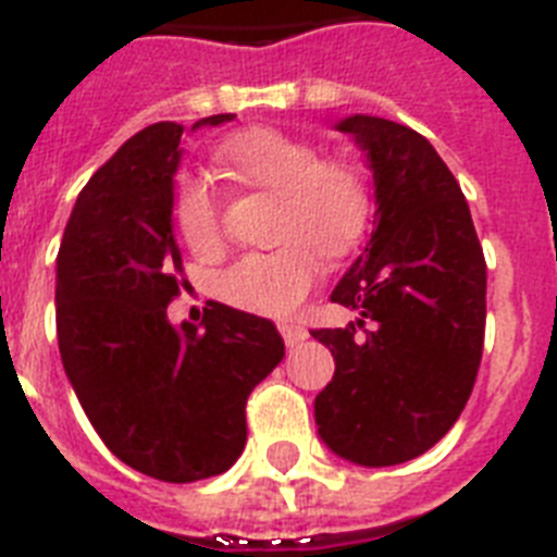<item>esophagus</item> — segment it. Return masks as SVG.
Returning a JSON list of instances; mask_svg holds the SVG:
<instances>
[{
    "label": "esophagus",
    "instance_id": "1",
    "mask_svg": "<svg viewBox=\"0 0 557 557\" xmlns=\"http://www.w3.org/2000/svg\"><path fill=\"white\" fill-rule=\"evenodd\" d=\"M278 332H282L284 343H287L289 348L298 346L301 339H307V329L301 326V323H293V321H282L278 323Z\"/></svg>",
    "mask_w": 557,
    "mask_h": 557
}]
</instances>
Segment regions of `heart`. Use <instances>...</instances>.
<instances>
[{
  "instance_id": "b5f03b06",
  "label": "heart",
  "mask_w": 557,
  "mask_h": 557,
  "mask_svg": "<svg viewBox=\"0 0 557 557\" xmlns=\"http://www.w3.org/2000/svg\"><path fill=\"white\" fill-rule=\"evenodd\" d=\"M225 175L250 189L270 191L275 206L273 250L239 256L218 278L231 307L284 318L301 307L323 275V256L343 259L357 248L371 220V189L357 164L321 156L309 141L275 127H248L218 147ZM172 218L186 248L200 259L223 250V211L203 178H184Z\"/></svg>"
}]
</instances>
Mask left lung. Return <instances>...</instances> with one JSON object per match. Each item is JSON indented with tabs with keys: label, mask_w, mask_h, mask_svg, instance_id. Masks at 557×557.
Listing matches in <instances>:
<instances>
[{
	"label": "left lung",
	"mask_w": 557,
	"mask_h": 557,
	"mask_svg": "<svg viewBox=\"0 0 557 557\" xmlns=\"http://www.w3.org/2000/svg\"><path fill=\"white\" fill-rule=\"evenodd\" d=\"M337 131L366 150L376 228L332 293L359 321L312 332L334 357L314 424L334 455L379 469L432 449L469 401L485 339V256L460 184L421 133L362 113Z\"/></svg>",
	"instance_id": "obj_1"
}]
</instances>
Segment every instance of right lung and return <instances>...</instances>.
Instances as JSON below:
<instances>
[{
	"label": "right lung",
	"mask_w": 557,
	"mask_h": 557,
	"mask_svg": "<svg viewBox=\"0 0 557 557\" xmlns=\"http://www.w3.org/2000/svg\"><path fill=\"white\" fill-rule=\"evenodd\" d=\"M214 113L200 125H223ZM178 122H156L91 175L72 209L55 275L66 376L102 444L164 482L228 471L243 455L248 396L284 357L264 318L225 304L181 329L166 307L189 287L172 234Z\"/></svg>",
	"instance_id": "obj_1"
}]
</instances>
